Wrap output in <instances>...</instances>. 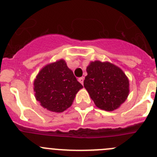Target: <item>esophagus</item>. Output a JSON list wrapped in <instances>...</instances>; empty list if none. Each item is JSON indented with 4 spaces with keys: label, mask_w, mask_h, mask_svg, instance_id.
<instances>
[{
    "label": "esophagus",
    "mask_w": 157,
    "mask_h": 157,
    "mask_svg": "<svg viewBox=\"0 0 157 157\" xmlns=\"http://www.w3.org/2000/svg\"><path fill=\"white\" fill-rule=\"evenodd\" d=\"M83 80H84V77H83L78 78V81L80 82V83H81L82 85H83Z\"/></svg>",
    "instance_id": "34e87169"
}]
</instances>
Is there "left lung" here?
Listing matches in <instances>:
<instances>
[{
	"instance_id": "left-lung-1",
	"label": "left lung",
	"mask_w": 157,
	"mask_h": 157,
	"mask_svg": "<svg viewBox=\"0 0 157 157\" xmlns=\"http://www.w3.org/2000/svg\"><path fill=\"white\" fill-rule=\"evenodd\" d=\"M83 86L98 108L113 111L125 101L129 93L128 77L119 67L96 61L86 68Z\"/></svg>"
}]
</instances>
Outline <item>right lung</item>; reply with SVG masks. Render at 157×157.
<instances>
[{
	"label": "right lung",
	"mask_w": 157,
	"mask_h": 157,
	"mask_svg": "<svg viewBox=\"0 0 157 157\" xmlns=\"http://www.w3.org/2000/svg\"><path fill=\"white\" fill-rule=\"evenodd\" d=\"M82 87L64 60L43 67L34 81L36 99L44 108L55 112L68 109Z\"/></svg>",
	"instance_id": "obj_1"
}]
</instances>
